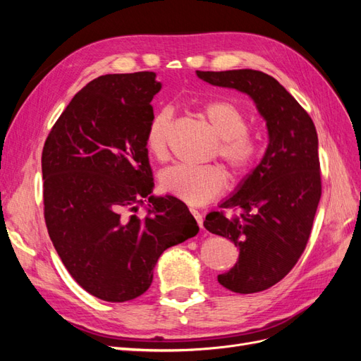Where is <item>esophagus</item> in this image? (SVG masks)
I'll list each match as a JSON object with an SVG mask.
<instances>
[{
	"label": "esophagus",
	"mask_w": 361,
	"mask_h": 361,
	"mask_svg": "<svg viewBox=\"0 0 361 361\" xmlns=\"http://www.w3.org/2000/svg\"><path fill=\"white\" fill-rule=\"evenodd\" d=\"M190 211H191V214L194 215L195 221H197L199 227H200V228H203V216H202V214H200L199 211H195V209H190Z\"/></svg>",
	"instance_id": "esophagus-1"
}]
</instances>
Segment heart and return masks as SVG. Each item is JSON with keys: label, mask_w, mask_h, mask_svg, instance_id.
I'll return each instance as SVG.
<instances>
[{"label": "heart", "mask_w": 361, "mask_h": 361, "mask_svg": "<svg viewBox=\"0 0 361 361\" xmlns=\"http://www.w3.org/2000/svg\"><path fill=\"white\" fill-rule=\"evenodd\" d=\"M200 116L218 137L215 155L236 174H245L259 159V143L248 133V117L236 104L226 99L209 101L200 106ZM173 113L162 108L146 130V149L157 159H166L171 133ZM162 191L188 204H204L216 197L227 185V176L218 166H187L178 164L161 173Z\"/></svg>", "instance_id": "1"}]
</instances>
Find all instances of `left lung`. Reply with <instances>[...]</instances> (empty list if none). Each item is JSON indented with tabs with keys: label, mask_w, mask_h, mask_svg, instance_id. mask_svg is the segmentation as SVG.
Listing matches in <instances>:
<instances>
[{
	"label": "left lung",
	"mask_w": 361,
	"mask_h": 361,
	"mask_svg": "<svg viewBox=\"0 0 361 361\" xmlns=\"http://www.w3.org/2000/svg\"><path fill=\"white\" fill-rule=\"evenodd\" d=\"M203 81L247 93L267 120L269 145L259 166L203 226L239 247L218 283L236 293L274 286L295 267L312 233L322 192L312 117L276 78L260 71H197Z\"/></svg>",
	"instance_id": "obj_1"
}]
</instances>
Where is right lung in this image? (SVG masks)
Masks as SVG:
<instances>
[{
  "instance_id": "obj_1",
  "label": "right lung",
  "mask_w": 361,
  "mask_h": 361,
  "mask_svg": "<svg viewBox=\"0 0 361 361\" xmlns=\"http://www.w3.org/2000/svg\"><path fill=\"white\" fill-rule=\"evenodd\" d=\"M154 72L102 75L54 123L42 152L43 214L51 241L78 285L123 302L145 293L164 250L197 235L188 207L154 197L146 130L161 90ZM152 203L145 217L137 207Z\"/></svg>"
}]
</instances>
